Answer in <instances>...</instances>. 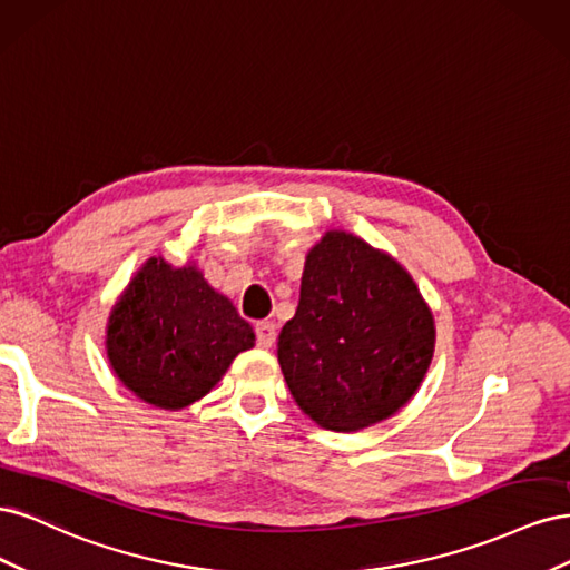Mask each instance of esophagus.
Instances as JSON below:
<instances>
[{
    "label": "esophagus",
    "instance_id": "34e87169",
    "mask_svg": "<svg viewBox=\"0 0 570 570\" xmlns=\"http://www.w3.org/2000/svg\"><path fill=\"white\" fill-rule=\"evenodd\" d=\"M254 333H256V344H258V347L268 350L271 344L275 342V323H271V321L256 323L254 325Z\"/></svg>",
    "mask_w": 570,
    "mask_h": 570
}]
</instances>
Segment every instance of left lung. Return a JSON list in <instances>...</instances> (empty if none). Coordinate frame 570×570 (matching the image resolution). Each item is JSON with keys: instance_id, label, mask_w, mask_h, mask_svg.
Masks as SVG:
<instances>
[{"instance_id": "8db88e82", "label": "left lung", "mask_w": 570, "mask_h": 570, "mask_svg": "<svg viewBox=\"0 0 570 570\" xmlns=\"http://www.w3.org/2000/svg\"><path fill=\"white\" fill-rule=\"evenodd\" d=\"M433 347V314L411 275L364 239L325 233L306 256L297 314L278 337L299 409L337 433L383 421L419 390Z\"/></svg>"}]
</instances>
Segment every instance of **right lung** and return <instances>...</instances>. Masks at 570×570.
<instances>
[{
    "label": "right lung",
    "mask_w": 570,
    "mask_h": 570,
    "mask_svg": "<svg viewBox=\"0 0 570 570\" xmlns=\"http://www.w3.org/2000/svg\"><path fill=\"white\" fill-rule=\"evenodd\" d=\"M254 347L252 325L193 266L149 258L109 318L107 354L140 400L183 409L209 392L233 358Z\"/></svg>",
    "instance_id": "obj_1"
}]
</instances>
